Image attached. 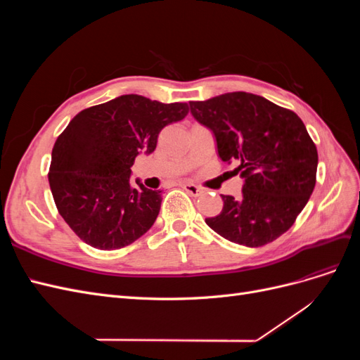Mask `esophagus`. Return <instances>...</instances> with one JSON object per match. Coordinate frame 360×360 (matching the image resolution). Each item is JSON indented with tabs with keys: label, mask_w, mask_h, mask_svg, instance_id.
<instances>
[{
	"label": "esophagus",
	"mask_w": 360,
	"mask_h": 360,
	"mask_svg": "<svg viewBox=\"0 0 360 360\" xmlns=\"http://www.w3.org/2000/svg\"><path fill=\"white\" fill-rule=\"evenodd\" d=\"M183 189L186 191L189 195H192V197H201V195L204 193V189L202 188H200V186H197V184H191V183H186V184H183Z\"/></svg>",
	"instance_id": "1"
}]
</instances>
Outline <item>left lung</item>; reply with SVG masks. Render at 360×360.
Here are the masks:
<instances>
[{
  "mask_svg": "<svg viewBox=\"0 0 360 360\" xmlns=\"http://www.w3.org/2000/svg\"><path fill=\"white\" fill-rule=\"evenodd\" d=\"M191 114L210 129L224 162H237L242 197L222 195V212L205 224L248 248L276 240L296 221L315 186L319 155L296 112L264 97L234 91L189 102Z\"/></svg>",
  "mask_w": 360,
  "mask_h": 360,
  "instance_id": "obj_1",
  "label": "left lung"
}]
</instances>
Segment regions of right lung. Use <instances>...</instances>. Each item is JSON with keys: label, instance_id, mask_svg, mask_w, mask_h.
I'll return each mask as SVG.
<instances>
[{"label": "right lung", "instance_id": "obj_1", "mask_svg": "<svg viewBox=\"0 0 360 360\" xmlns=\"http://www.w3.org/2000/svg\"><path fill=\"white\" fill-rule=\"evenodd\" d=\"M188 103L123 94L75 115L52 148L49 186L63 219L81 240L112 250L155 224L162 191L130 179L135 158L153 153L160 130L180 122Z\"/></svg>", "mask_w": 360, "mask_h": 360}]
</instances>
